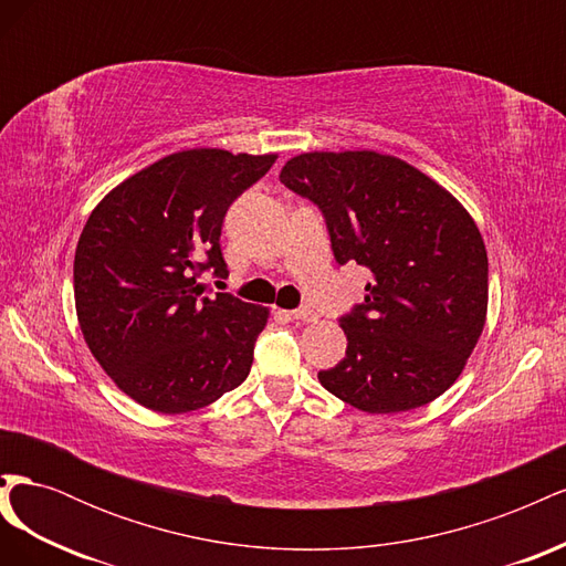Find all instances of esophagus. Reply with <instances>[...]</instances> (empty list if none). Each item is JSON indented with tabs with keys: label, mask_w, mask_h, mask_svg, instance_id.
I'll use <instances>...</instances> for the list:
<instances>
[{
	"label": "esophagus",
	"mask_w": 566,
	"mask_h": 566,
	"mask_svg": "<svg viewBox=\"0 0 566 566\" xmlns=\"http://www.w3.org/2000/svg\"><path fill=\"white\" fill-rule=\"evenodd\" d=\"M290 316H293L295 321H306V323H312V321L318 318V314L312 310V306H300V310L290 312Z\"/></svg>",
	"instance_id": "obj_1"
}]
</instances>
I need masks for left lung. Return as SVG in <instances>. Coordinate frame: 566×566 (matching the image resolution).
I'll return each mask as SVG.
<instances>
[{"mask_svg": "<svg viewBox=\"0 0 566 566\" xmlns=\"http://www.w3.org/2000/svg\"><path fill=\"white\" fill-rule=\"evenodd\" d=\"M281 181L312 200L337 264L370 269L366 297L339 318L347 354L321 385L366 413L441 397L484 331L486 248L468 210L408 163L375 150L302 153Z\"/></svg>", "mask_w": 566, "mask_h": 566, "instance_id": "left-lung-1", "label": "left lung"}]
</instances>
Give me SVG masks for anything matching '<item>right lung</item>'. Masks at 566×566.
<instances>
[{"mask_svg": "<svg viewBox=\"0 0 566 566\" xmlns=\"http://www.w3.org/2000/svg\"><path fill=\"white\" fill-rule=\"evenodd\" d=\"M276 156L193 148L115 186L75 250V310L94 358L127 397L158 413H188L241 385L264 306L210 297L205 271L227 279L221 227L231 202Z\"/></svg>", "mask_w": 566, "mask_h": 566, "instance_id": "right-lung-1", "label": "right lung"}]
</instances>
